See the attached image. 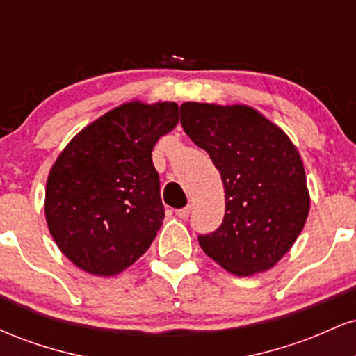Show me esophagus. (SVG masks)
Returning <instances> with one entry per match:
<instances>
[{
  "instance_id": "esophagus-1",
  "label": "esophagus",
  "mask_w": 356,
  "mask_h": 356,
  "mask_svg": "<svg viewBox=\"0 0 356 356\" xmlns=\"http://www.w3.org/2000/svg\"><path fill=\"white\" fill-rule=\"evenodd\" d=\"M175 214H177V218L187 219V218H189V214H191V207L187 206V207H182V209H177V211H175Z\"/></svg>"
}]
</instances>
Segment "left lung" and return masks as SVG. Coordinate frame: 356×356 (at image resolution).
Here are the masks:
<instances>
[{"mask_svg": "<svg viewBox=\"0 0 356 356\" xmlns=\"http://www.w3.org/2000/svg\"><path fill=\"white\" fill-rule=\"evenodd\" d=\"M181 124L209 154L224 186L222 224L199 236L204 252L236 276L271 269L295 244L309 212L298 149L280 127L248 105L186 102Z\"/></svg>", "mask_w": 356, "mask_h": 356, "instance_id": "left-lung-1", "label": "left lung"}]
</instances>
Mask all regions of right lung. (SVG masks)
Masks as SVG:
<instances>
[{
    "label": "right lung",
    "instance_id": "1",
    "mask_svg": "<svg viewBox=\"0 0 356 356\" xmlns=\"http://www.w3.org/2000/svg\"><path fill=\"white\" fill-rule=\"evenodd\" d=\"M177 122L174 102H127L61 150L48 174L44 218L75 266L115 276L150 248L164 220L152 150Z\"/></svg>",
    "mask_w": 356,
    "mask_h": 356
}]
</instances>
